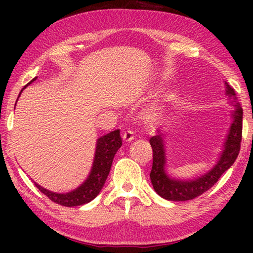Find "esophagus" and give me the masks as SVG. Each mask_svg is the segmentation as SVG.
I'll use <instances>...</instances> for the list:
<instances>
[{
    "label": "esophagus",
    "mask_w": 253,
    "mask_h": 253,
    "mask_svg": "<svg viewBox=\"0 0 253 253\" xmlns=\"http://www.w3.org/2000/svg\"><path fill=\"white\" fill-rule=\"evenodd\" d=\"M123 139L125 140V142H131V140H134V132H132L131 130L124 131Z\"/></svg>",
    "instance_id": "obj_1"
}]
</instances>
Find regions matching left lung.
<instances>
[{"label":"left lung","mask_w":253,"mask_h":253,"mask_svg":"<svg viewBox=\"0 0 253 253\" xmlns=\"http://www.w3.org/2000/svg\"><path fill=\"white\" fill-rule=\"evenodd\" d=\"M226 93L235 99V91L230 84H226ZM234 111V121L230 128V134L224 145L220 161L214 168L203 176L192 179V181H178L169 178L165 173V154L163 145L162 134L153 136L149 139L153 149V166L149 176L154 190L162 198L169 201H187L202 195L215 184L221 175L229 169L239 155L242 139V115L243 111L239 104Z\"/></svg>","instance_id":"1"}]
</instances>
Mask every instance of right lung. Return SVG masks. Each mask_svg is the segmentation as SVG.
I'll return each instance as SVG.
<instances>
[{
    "mask_svg": "<svg viewBox=\"0 0 253 253\" xmlns=\"http://www.w3.org/2000/svg\"><path fill=\"white\" fill-rule=\"evenodd\" d=\"M34 80H36V78L30 81L28 84ZM27 85H24V88ZM22 90L20 91V93L22 92ZM123 140L118 129L100 137L97 142L95 161H93L91 173L87 178V181L78 188H76L75 191L66 194H59L45 190L42 186L38 185L37 183H34V185L39 188L41 193L48 196L52 202L62 205V207H78V205L89 203L99 194L100 190L104 186L107 176L110 172L115 154L121 148Z\"/></svg>",
    "mask_w": 253,
    "mask_h": 253,
    "instance_id": "right-lung-1",
    "label": "right lung"
}]
</instances>
